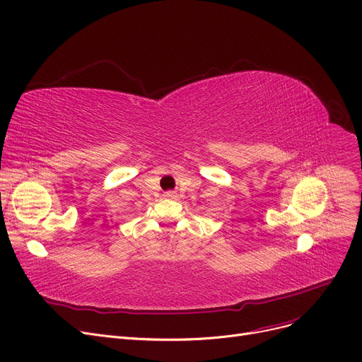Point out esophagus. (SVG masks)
<instances>
[{
    "label": "esophagus",
    "mask_w": 362,
    "mask_h": 362,
    "mask_svg": "<svg viewBox=\"0 0 362 362\" xmlns=\"http://www.w3.org/2000/svg\"><path fill=\"white\" fill-rule=\"evenodd\" d=\"M165 197H166V199H177L178 196H177L175 192H166V193H165Z\"/></svg>",
    "instance_id": "esophagus-1"
}]
</instances>
